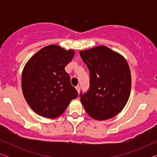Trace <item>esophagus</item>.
<instances>
[{
	"label": "esophagus",
	"mask_w": 157,
	"mask_h": 157,
	"mask_svg": "<svg viewBox=\"0 0 157 157\" xmlns=\"http://www.w3.org/2000/svg\"><path fill=\"white\" fill-rule=\"evenodd\" d=\"M76 89L77 90V91H78V93L79 94V92H80V86H79L78 85H77L76 86Z\"/></svg>",
	"instance_id": "34e87169"
}]
</instances>
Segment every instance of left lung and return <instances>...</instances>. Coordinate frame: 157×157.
<instances>
[{"label": "left lung", "instance_id": "left-lung-1", "mask_svg": "<svg viewBox=\"0 0 157 157\" xmlns=\"http://www.w3.org/2000/svg\"><path fill=\"white\" fill-rule=\"evenodd\" d=\"M89 71V89L80 93L81 101L90 117L106 120L117 115L129 98L132 78L121 55L101 46L80 51Z\"/></svg>", "mask_w": 157, "mask_h": 157}]
</instances>
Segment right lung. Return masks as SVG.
Segmentation results:
<instances>
[{"label": "right lung", "mask_w": 157, "mask_h": 157, "mask_svg": "<svg viewBox=\"0 0 157 157\" xmlns=\"http://www.w3.org/2000/svg\"><path fill=\"white\" fill-rule=\"evenodd\" d=\"M74 56L56 45L44 47L25 64L22 74L23 96L36 113L46 118L61 115L78 96L65 67Z\"/></svg>", "instance_id": "add662e5"}]
</instances>
